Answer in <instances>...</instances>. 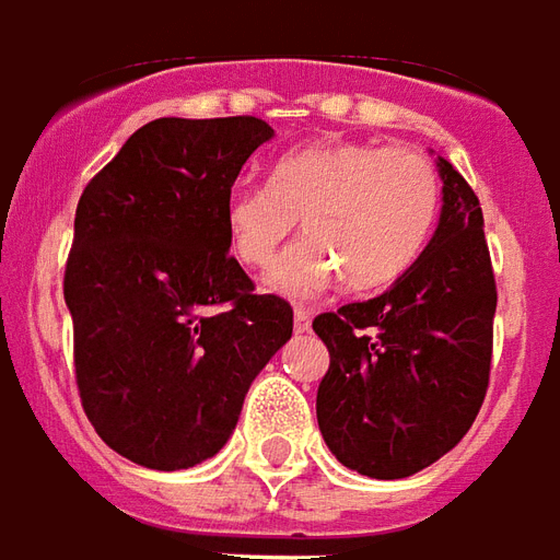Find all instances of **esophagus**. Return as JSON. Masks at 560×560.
I'll return each instance as SVG.
<instances>
[{
    "label": "esophagus",
    "mask_w": 560,
    "mask_h": 560,
    "mask_svg": "<svg viewBox=\"0 0 560 560\" xmlns=\"http://www.w3.org/2000/svg\"><path fill=\"white\" fill-rule=\"evenodd\" d=\"M295 330H298V334H304V330H310V310L295 307Z\"/></svg>",
    "instance_id": "1"
}]
</instances>
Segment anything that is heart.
I'll use <instances>...</instances> for the list:
<instances>
[{"label":"heart","instance_id":"heart-1","mask_svg":"<svg viewBox=\"0 0 560 560\" xmlns=\"http://www.w3.org/2000/svg\"><path fill=\"white\" fill-rule=\"evenodd\" d=\"M442 208V178L418 149L322 140L277 158L268 185L232 187L223 226L247 268L275 262L298 218L307 232L277 259L268 285L313 298L342 277L352 292L397 283L418 262Z\"/></svg>","mask_w":560,"mask_h":560}]
</instances>
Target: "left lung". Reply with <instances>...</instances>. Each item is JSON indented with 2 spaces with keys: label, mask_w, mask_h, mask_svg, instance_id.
<instances>
[{
  "label": "left lung",
  "mask_w": 560,
  "mask_h": 560,
  "mask_svg": "<svg viewBox=\"0 0 560 560\" xmlns=\"http://www.w3.org/2000/svg\"><path fill=\"white\" fill-rule=\"evenodd\" d=\"M439 230L397 283L322 313L328 346L316 418L330 453L375 480H399L459 444L492 370L495 275L475 190L439 158Z\"/></svg>",
  "instance_id": "left-lung-1"
}]
</instances>
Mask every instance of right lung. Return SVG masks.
<instances>
[{"mask_svg":"<svg viewBox=\"0 0 560 560\" xmlns=\"http://www.w3.org/2000/svg\"><path fill=\"white\" fill-rule=\"evenodd\" d=\"M271 137L256 116L154 118L80 196L65 265L77 390L130 463L214 456L292 337L289 301L256 295L223 226L241 166Z\"/></svg>","mask_w":560,"mask_h":560,"instance_id":"right-lung-1","label":"right lung"}]
</instances>
